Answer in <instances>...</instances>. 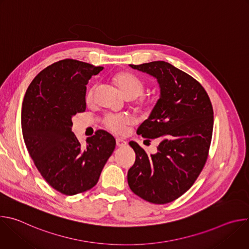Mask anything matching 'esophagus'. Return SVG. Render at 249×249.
<instances>
[{
	"instance_id": "1",
	"label": "esophagus",
	"mask_w": 249,
	"mask_h": 249,
	"mask_svg": "<svg viewBox=\"0 0 249 249\" xmlns=\"http://www.w3.org/2000/svg\"><path fill=\"white\" fill-rule=\"evenodd\" d=\"M116 145H117L118 147H124V146L127 145V142L124 141V140L121 139V138H117V139H116Z\"/></svg>"
}]
</instances>
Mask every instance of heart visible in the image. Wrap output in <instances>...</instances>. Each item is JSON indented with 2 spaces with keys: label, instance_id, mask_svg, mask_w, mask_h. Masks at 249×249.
<instances>
[{
  "label": "heart",
  "instance_id": "1",
  "mask_svg": "<svg viewBox=\"0 0 249 249\" xmlns=\"http://www.w3.org/2000/svg\"><path fill=\"white\" fill-rule=\"evenodd\" d=\"M113 81L127 99H134V104L138 110L144 112L152 111L156 104V99L152 95H142L145 86L141 79L131 73L121 72L114 76ZM95 89L96 87L93 86L87 91L86 101L88 103L92 102ZM131 122V117L124 114H108L104 119L105 126L115 134H123Z\"/></svg>",
  "mask_w": 249,
  "mask_h": 249
}]
</instances>
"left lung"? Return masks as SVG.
<instances>
[{
	"label": "left lung",
	"mask_w": 249,
	"mask_h": 249,
	"mask_svg": "<svg viewBox=\"0 0 249 249\" xmlns=\"http://www.w3.org/2000/svg\"><path fill=\"white\" fill-rule=\"evenodd\" d=\"M130 67L159 83L160 98L137 134L160 142L151 156L130 142L136 160L128 171V184L142 199L166 204L193 185L206 163L214 124L212 103L199 82L167 62Z\"/></svg>",
	"instance_id": "left-lung-1"
}]
</instances>
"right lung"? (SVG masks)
I'll use <instances>...</instances> for the list:
<instances>
[{"label":"right lung","mask_w":249,"mask_h":249,"mask_svg":"<svg viewBox=\"0 0 249 249\" xmlns=\"http://www.w3.org/2000/svg\"><path fill=\"white\" fill-rule=\"evenodd\" d=\"M103 67L65 59L33 79L21 107L26 149L46 182L65 195L92 188L98 181L116 142L104 130L87 139L83 147L72 132V118L86 110L89 80Z\"/></svg>","instance_id":"add662e5"}]
</instances>
